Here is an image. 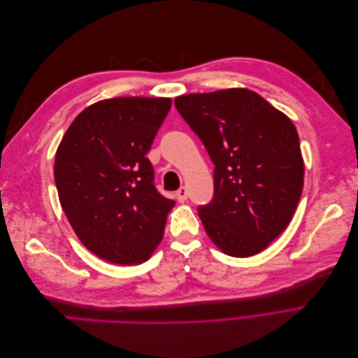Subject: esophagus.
<instances>
[{
	"mask_svg": "<svg viewBox=\"0 0 358 358\" xmlns=\"http://www.w3.org/2000/svg\"><path fill=\"white\" fill-rule=\"evenodd\" d=\"M176 199H178L180 203L185 201V200L188 199V189H187L185 187H180V188L178 189V192H176Z\"/></svg>",
	"mask_w": 358,
	"mask_h": 358,
	"instance_id": "34e87169",
	"label": "esophagus"
}]
</instances>
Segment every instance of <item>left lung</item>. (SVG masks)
Listing matches in <instances>:
<instances>
[{
    "label": "left lung",
    "instance_id": "left-lung-1",
    "mask_svg": "<svg viewBox=\"0 0 358 358\" xmlns=\"http://www.w3.org/2000/svg\"><path fill=\"white\" fill-rule=\"evenodd\" d=\"M175 106L215 164L213 199L197 209L206 233L227 255L262 252L287 229L301 196L294 124L243 88L182 95Z\"/></svg>",
    "mask_w": 358,
    "mask_h": 358
}]
</instances>
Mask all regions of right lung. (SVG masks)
I'll return each instance as SVG.
<instances>
[{
	"mask_svg": "<svg viewBox=\"0 0 358 358\" xmlns=\"http://www.w3.org/2000/svg\"><path fill=\"white\" fill-rule=\"evenodd\" d=\"M170 99L121 96L78 115L55 157L59 201L91 252L115 264H140L162 239L175 201L157 189L146 154Z\"/></svg>",
	"mask_w": 358,
	"mask_h": 358,
	"instance_id": "right-lung-1",
	"label": "right lung"
}]
</instances>
